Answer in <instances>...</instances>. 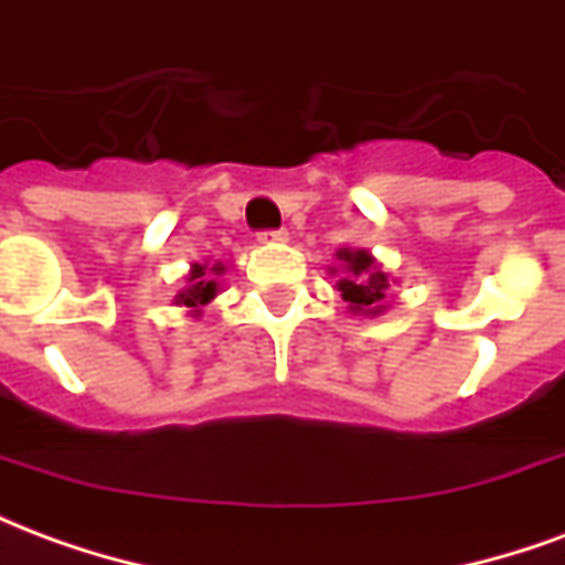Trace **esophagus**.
<instances>
[{
	"label": "esophagus",
	"instance_id": "34e87169",
	"mask_svg": "<svg viewBox=\"0 0 565 565\" xmlns=\"http://www.w3.org/2000/svg\"><path fill=\"white\" fill-rule=\"evenodd\" d=\"M257 238L263 245H281V242L290 238V233H287V230H266V233H259Z\"/></svg>",
	"mask_w": 565,
	"mask_h": 565
}]
</instances>
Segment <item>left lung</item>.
I'll return each mask as SVG.
<instances>
[{"mask_svg":"<svg viewBox=\"0 0 565 565\" xmlns=\"http://www.w3.org/2000/svg\"><path fill=\"white\" fill-rule=\"evenodd\" d=\"M335 266H330V275L335 278L339 294L348 302L351 315L363 318H379L387 311V294L396 284L391 271L372 257L366 247H339L335 250Z\"/></svg>","mask_w":565,"mask_h":565,"instance_id":"obj_1","label":"left lung"}]
</instances>
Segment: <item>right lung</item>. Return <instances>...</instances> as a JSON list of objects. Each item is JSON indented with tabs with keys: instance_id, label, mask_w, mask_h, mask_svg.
I'll return each mask as SVG.
<instances>
[{
	"instance_id": "right-lung-1",
	"label": "right lung",
	"mask_w": 565,
	"mask_h": 565,
	"mask_svg": "<svg viewBox=\"0 0 565 565\" xmlns=\"http://www.w3.org/2000/svg\"><path fill=\"white\" fill-rule=\"evenodd\" d=\"M226 271L221 259L217 263H190L184 287L174 294L172 306L184 308L186 318H202V308L221 294V275Z\"/></svg>"
}]
</instances>
